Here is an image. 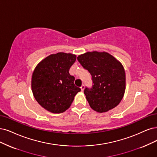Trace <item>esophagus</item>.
I'll use <instances>...</instances> for the list:
<instances>
[{"label":"esophagus","instance_id":"1","mask_svg":"<svg viewBox=\"0 0 157 157\" xmlns=\"http://www.w3.org/2000/svg\"><path fill=\"white\" fill-rule=\"evenodd\" d=\"M80 88H81V90L83 91V90H84V89H85V85H82V86H81Z\"/></svg>","mask_w":157,"mask_h":157}]
</instances>
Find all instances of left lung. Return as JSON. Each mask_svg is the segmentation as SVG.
<instances>
[{
    "label": "left lung",
    "mask_w": 157,
    "mask_h": 157,
    "mask_svg": "<svg viewBox=\"0 0 157 157\" xmlns=\"http://www.w3.org/2000/svg\"><path fill=\"white\" fill-rule=\"evenodd\" d=\"M77 59L92 76L91 87L84 89L90 107L98 113H105L117 107L125 89L122 65L107 52H86Z\"/></svg>",
    "instance_id": "left-lung-1"
}]
</instances>
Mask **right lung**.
Returning <instances> with one entry per match:
<instances>
[{
  "label": "right lung",
  "instance_id": "1",
  "mask_svg": "<svg viewBox=\"0 0 157 157\" xmlns=\"http://www.w3.org/2000/svg\"><path fill=\"white\" fill-rule=\"evenodd\" d=\"M76 56L59 52L40 61L32 78V89L39 105L52 113H61L68 109L74 96L81 90L75 86L70 68Z\"/></svg>",
  "mask_w": 157,
  "mask_h": 157
}]
</instances>
